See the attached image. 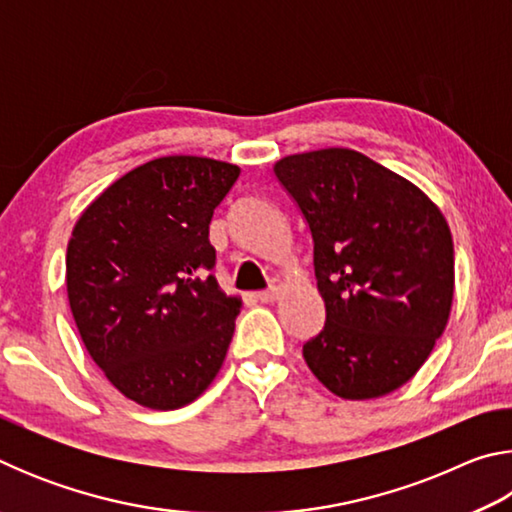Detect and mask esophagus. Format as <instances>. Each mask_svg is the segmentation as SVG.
Masks as SVG:
<instances>
[{"label": "esophagus", "mask_w": 512, "mask_h": 512, "mask_svg": "<svg viewBox=\"0 0 512 512\" xmlns=\"http://www.w3.org/2000/svg\"><path fill=\"white\" fill-rule=\"evenodd\" d=\"M280 291H282V282L280 280H271V287H268L266 291L255 293V298L259 302H275L277 298H280Z\"/></svg>", "instance_id": "esophagus-1"}]
</instances>
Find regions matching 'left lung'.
I'll return each mask as SVG.
<instances>
[{"label":"left lung","instance_id":"obj_1","mask_svg":"<svg viewBox=\"0 0 512 512\" xmlns=\"http://www.w3.org/2000/svg\"><path fill=\"white\" fill-rule=\"evenodd\" d=\"M307 221L325 325L302 345L343 400L406 384L445 332L454 244L445 216L409 180L363 153L323 149L273 167Z\"/></svg>","mask_w":512,"mask_h":512}]
</instances>
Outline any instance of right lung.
Instances as JSON below:
<instances>
[{
  "label": "right lung",
  "mask_w": 512,
  "mask_h": 512,
  "mask_svg": "<svg viewBox=\"0 0 512 512\" xmlns=\"http://www.w3.org/2000/svg\"><path fill=\"white\" fill-rule=\"evenodd\" d=\"M237 178V164L196 155L151 160L74 225L69 307L90 357L128 400L180 409L223 366L241 302L210 275V223Z\"/></svg>",
  "instance_id": "right-lung-1"
}]
</instances>
